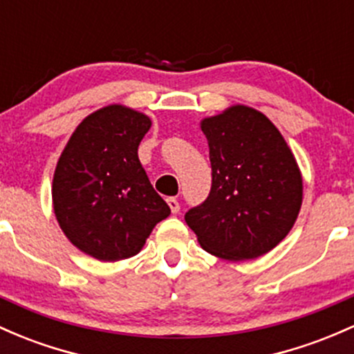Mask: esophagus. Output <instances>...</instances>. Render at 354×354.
Returning a JSON list of instances; mask_svg holds the SVG:
<instances>
[{
  "instance_id": "obj_1",
  "label": "esophagus",
  "mask_w": 354,
  "mask_h": 354,
  "mask_svg": "<svg viewBox=\"0 0 354 354\" xmlns=\"http://www.w3.org/2000/svg\"><path fill=\"white\" fill-rule=\"evenodd\" d=\"M166 201H168V207L171 208V212H173V213L180 212V203H178L176 198H168Z\"/></svg>"
}]
</instances>
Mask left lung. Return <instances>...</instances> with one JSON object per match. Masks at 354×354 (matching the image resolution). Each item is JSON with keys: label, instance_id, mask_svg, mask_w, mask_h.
Wrapping results in <instances>:
<instances>
[{"label": "left lung", "instance_id": "obj_1", "mask_svg": "<svg viewBox=\"0 0 354 354\" xmlns=\"http://www.w3.org/2000/svg\"><path fill=\"white\" fill-rule=\"evenodd\" d=\"M212 189L185 220L215 257L250 260L282 242L302 205V174L281 131L254 107L230 106L200 122Z\"/></svg>", "mask_w": 354, "mask_h": 354}]
</instances>
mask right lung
Wrapping results in <instances>:
<instances>
[{"label": "right lung", "instance_id": "obj_1", "mask_svg": "<svg viewBox=\"0 0 354 354\" xmlns=\"http://www.w3.org/2000/svg\"><path fill=\"white\" fill-rule=\"evenodd\" d=\"M151 119L111 104L77 126L53 173V212L65 236L102 262L139 254L166 201L154 192L138 156Z\"/></svg>", "mask_w": 354, "mask_h": 354}]
</instances>
